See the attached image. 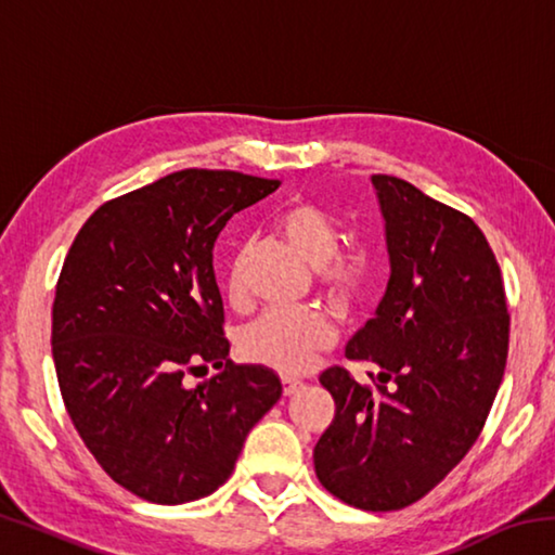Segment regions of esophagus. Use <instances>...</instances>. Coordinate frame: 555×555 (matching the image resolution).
I'll list each match as a JSON object with an SVG mask.
<instances>
[{"label":"esophagus","instance_id":"obj_1","mask_svg":"<svg viewBox=\"0 0 555 555\" xmlns=\"http://www.w3.org/2000/svg\"><path fill=\"white\" fill-rule=\"evenodd\" d=\"M281 389H284L286 397H291V393H296L298 389H304V384L296 382V379H284V382H281Z\"/></svg>","mask_w":555,"mask_h":555}]
</instances>
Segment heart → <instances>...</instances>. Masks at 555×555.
I'll list each match as a JSON object with an SVG mask.
<instances>
[{
  "mask_svg": "<svg viewBox=\"0 0 555 555\" xmlns=\"http://www.w3.org/2000/svg\"><path fill=\"white\" fill-rule=\"evenodd\" d=\"M276 232L294 247L308 264H313L315 281L335 300H352L367 284V259L360 251H337L340 232L335 222L308 201H291L276 212ZM230 298L240 304L244 291L240 267L230 274ZM335 340L333 325L323 313L271 311L249 323L240 335V350L249 362L281 374H300L315 360V354Z\"/></svg>",
  "mask_w": 555,
  "mask_h": 555,
  "instance_id": "b5f03b06",
  "label": "heart"
}]
</instances>
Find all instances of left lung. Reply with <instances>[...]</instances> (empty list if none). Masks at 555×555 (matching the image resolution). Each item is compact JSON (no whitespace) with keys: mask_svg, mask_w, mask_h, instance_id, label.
<instances>
[{"mask_svg":"<svg viewBox=\"0 0 555 555\" xmlns=\"http://www.w3.org/2000/svg\"><path fill=\"white\" fill-rule=\"evenodd\" d=\"M372 185L391 271L345 357L379 374L374 384L343 367L321 374L335 416L313 463L337 500L391 512L434 490L480 436L504 377L509 313L500 264L467 215L397 176Z\"/></svg>","mask_w":555,"mask_h":555,"instance_id":"left-lung-1","label":"left lung"}]
</instances>
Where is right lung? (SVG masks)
I'll return each mask as SVG.
<instances>
[{
    "mask_svg": "<svg viewBox=\"0 0 555 555\" xmlns=\"http://www.w3.org/2000/svg\"><path fill=\"white\" fill-rule=\"evenodd\" d=\"M279 181L185 168L109 201L55 286L53 362L68 416L112 480L156 504L208 496L281 399L261 364H232L212 247ZM221 372L191 388L182 377Z\"/></svg>",
    "mask_w": 555,
    "mask_h": 555,
    "instance_id": "add662e5",
    "label": "right lung"
}]
</instances>
